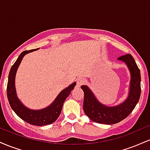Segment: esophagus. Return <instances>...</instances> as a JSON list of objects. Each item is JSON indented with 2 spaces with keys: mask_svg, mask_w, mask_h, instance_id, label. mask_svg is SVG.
Returning a JSON list of instances; mask_svg holds the SVG:
<instances>
[{
  "mask_svg": "<svg viewBox=\"0 0 150 150\" xmlns=\"http://www.w3.org/2000/svg\"><path fill=\"white\" fill-rule=\"evenodd\" d=\"M85 79L84 78V77H80V78H78L77 80V85L78 86V87H80V86L85 84Z\"/></svg>",
  "mask_w": 150,
  "mask_h": 150,
  "instance_id": "1",
  "label": "esophagus"
}]
</instances>
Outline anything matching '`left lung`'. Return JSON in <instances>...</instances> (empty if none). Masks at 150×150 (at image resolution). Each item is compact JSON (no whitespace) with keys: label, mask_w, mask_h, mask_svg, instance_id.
<instances>
[{"label":"left lung","mask_w":150,"mask_h":150,"mask_svg":"<svg viewBox=\"0 0 150 150\" xmlns=\"http://www.w3.org/2000/svg\"><path fill=\"white\" fill-rule=\"evenodd\" d=\"M118 60L125 63L131 77L128 97L123 103L115 106H105L97 100L87 86H81L84 92V112L96 123L111 125L121 121L132 112L140 99V71L135 60L130 54L120 56Z\"/></svg>","instance_id":"8db88e82"}]
</instances>
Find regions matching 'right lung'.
Instances as JSON below:
<instances>
[{"mask_svg":"<svg viewBox=\"0 0 150 150\" xmlns=\"http://www.w3.org/2000/svg\"><path fill=\"white\" fill-rule=\"evenodd\" d=\"M37 49H32L29 51H25L21 53L15 63L12 66L10 70L8 82L7 85V96H8L9 104L13 111L18 116L30 124L43 126L49 125L56 121L59 117L62 111L63 103L66 98L70 95V92L76 85V82H73L67 88L63 89L59 93L54 101L50 106L41 110H32L26 107L25 105L19 100L17 97L15 90V75L19 65L21 63L22 58L27 53L37 51Z\"/></svg>","mask_w":150,"mask_h":150,"instance_id":"right-lung-1","label":"right lung"}]
</instances>
